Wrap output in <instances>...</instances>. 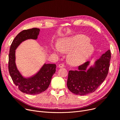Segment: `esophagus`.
I'll return each instance as SVG.
<instances>
[{"mask_svg": "<svg viewBox=\"0 0 120 120\" xmlns=\"http://www.w3.org/2000/svg\"><path fill=\"white\" fill-rule=\"evenodd\" d=\"M64 66H65V65H64V64H60L59 65V67L60 68H62V67H64Z\"/></svg>", "mask_w": 120, "mask_h": 120, "instance_id": "obj_1", "label": "esophagus"}]
</instances>
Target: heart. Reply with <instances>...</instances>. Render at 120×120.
Segmentation results:
<instances>
[{"instance_id": "heart-1", "label": "heart", "mask_w": 120, "mask_h": 120, "mask_svg": "<svg viewBox=\"0 0 120 120\" xmlns=\"http://www.w3.org/2000/svg\"><path fill=\"white\" fill-rule=\"evenodd\" d=\"M89 42V38L84 36L68 38L60 42L59 48L64 52L71 51L68 60L73 64H79L84 62L93 52V47ZM56 51L60 50L57 49Z\"/></svg>"}]
</instances>
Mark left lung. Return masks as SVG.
<instances>
[{
  "label": "left lung",
  "mask_w": 120,
  "mask_h": 120,
  "mask_svg": "<svg viewBox=\"0 0 120 120\" xmlns=\"http://www.w3.org/2000/svg\"><path fill=\"white\" fill-rule=\"evenodd\" d=\"M111 52L109 50L96 61L94 67L86 71L89 61L79 66V70H70L67 85L74 94L85 95L93 93L104 82L109 71Z\"/></svg>",
  "instance_id": "left-lung-1"
}]
</instances>
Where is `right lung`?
Wrapping results in <instances>:
<instances>
[{
  "mask_svg": "<svg viewBox=\"0 0 120 120\" xmlns=\"http://www.w3.org/2000/svg\"><path fill=\"white\" fill-rule=\"evenodd\" d=\"M39 29L37 28L24 30L17 35L11 45L9 54L8 69L15 84L22 92L36 95L46 90L56 72L55 64H45L36 75L28 79L24 78L18 70L15 64V50L20 43L27 39H37Z\"/></svg>",
  "mask_w": 120,
  "mask_h": 120,
  "instance_id": "1",
  "label": "right lung"
}]
</instances>
